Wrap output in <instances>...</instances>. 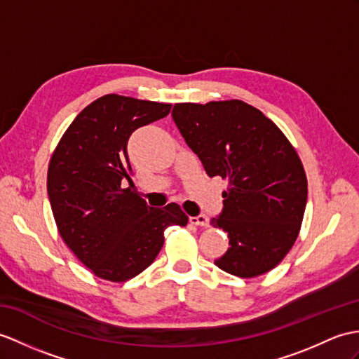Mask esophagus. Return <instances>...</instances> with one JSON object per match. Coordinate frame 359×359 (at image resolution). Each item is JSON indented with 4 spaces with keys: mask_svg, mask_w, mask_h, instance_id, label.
<instances>
[{
    "mask_svg": "<svg viewBox=\"0 0 359 359\" xmlns=\"http://www.w3.org/2000/svg\"><path fill=\"white\" fill-rule=\"evenodd\" d=\"M189 223L196 224V226L206 228V226H210V219H208L206 215L200 214V215H196V217H189Z\"/></svg>",
    "mask_w": 359,
    "mask_h": 359,
    "instance_id": "esophagus-1",
    "label": "esophagus"
}]
</instances>
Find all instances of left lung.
I'll use <instances>...</instances> for the list:
<instances>
[{"instance_id": "obj_1", "label": "left lung", "mask_w": 359, "mask_h": 359, "mask_svg": "<svg viewBox=\"0 0 359 359\" xmlns=\"http://www.w3.org/2000/svg\"><path fill=\"white\" fill-rule=\"evenodd\" d=\"M172 119L208 176L229 183L211 224L228 232L231 248L214 263L241 278L269 272L294 246L306 210L307 179L295 148L238 99L176 104Z\"/></svg>"}]
</instances>
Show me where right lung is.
Masks as SVG:
<instances>
[{"mask_svg":"<svg viewBox=\"0 0 359 359\" xmlns=\"http://www.w3.org/2000/svg\"><path fill=\"white\" fill-rule=\"evenodd\" d=\"M171 104L105 95L67 128L48 163L47 194L70 251L108 281H127L154 262L171 224L188 215L176 203L148 206L130 188L127 144L133 131L165 118Z\"/></svg>","mask_w":359,"mask_h":359,"instance_id":"right-lung-1","label":"right lung"}]
</instances>
